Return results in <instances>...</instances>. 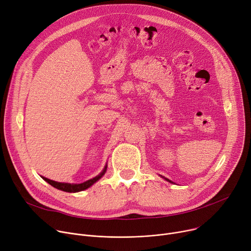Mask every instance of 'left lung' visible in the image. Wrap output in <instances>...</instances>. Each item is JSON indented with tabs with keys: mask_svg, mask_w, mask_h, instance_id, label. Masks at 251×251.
<instances>
[{
	"mask_svg": "<svg viewBox=\"0 0 251 251\" xmlns=\"http://www.w3.org/2000/svg\"><path fill=\"white\" fill-rule=\"evenodd\" d=\"M163 178H164V179H165V180H167V181H168V182H170V183H173V182H171V181H170V180H169V179H167V178H165V177H163Z\"/></svg>",
	"mask_w": 251,
	"mask_h": 251,
	"instance_id": "1",
	"label": "left lung"
}]
</instances>
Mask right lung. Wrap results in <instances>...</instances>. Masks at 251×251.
<instances>
[{"label": "right lung", "mask_w": 251, "mask_h": 251, "mask_svg": "<svg viewBox=\"0 0 251 251\" xmlns=\"http://www.w3.org/2000/svg\"><path fill=\"white\" fill-rule=\"evenodd\" d=\"M106 168H107V165H105L104 169L102 170V172L100 173V175H98L96 177L86 181V182H83V183H80V184H69V183H60V182H56V181H53V180H50V179H47L45 177H42V179L44 181H46L48 184H50L51 186H53L54 188L58 189V190H61V191H64V192H69V193H75V192H80V191H83L85 189H88L89 187H91L94 183L98 182L106 172Z\"/></svg>", "instance_id": "add662e5"}]
</instances>
